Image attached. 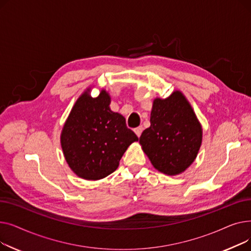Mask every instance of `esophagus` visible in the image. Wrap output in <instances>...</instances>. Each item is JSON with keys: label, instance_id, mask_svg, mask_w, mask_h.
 I'll return each instance as SVG.
<instances>
[{"label": "esophagus", "instance_id": "esophagus-1", "mask_svg": "<svg viewBox=\"0 0 251 251\" xmlns=\"http://www.w3.org/2000/svg\"><path fill=\"white\" fill-rule=\"evenodd\" d=\"M142 130H143L142 126H139V127H137V128H135V129H134V132H135V134H136L138 137L141 135Z\"/></svg>", "mask_w": 251, "mask_h": 251}]
</instances>
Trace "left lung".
Here are the masks:
<instances>
[{"label":"left lung","instance_id":"left-lung-1","mask_svg":"<svg viewBox=\"0 0 251 251\" xmlns=\"http://www.w3.org/2000/svg\"><path fill=\"white\" fill-rule=\"evenodd\" d=\"M201 140V126L180 91L153 100L151 126L139 142L156 170L166 175L184 172L195 160Z\"/></svg>","mask_w":251,"mask_h":251}]
</instances>
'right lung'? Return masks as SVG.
<instances>
[{"instance_id":"1","label":"right lung","mask_w":251,"mask_h":251,"mask_svg":"<svg viewBox=\"0 0 251 251\" xmlns=\"http://www.w3.org/2000/svg\"><path fill=\"white\" fill-rule=\"evenodd\" d=\"M88 91L71 110L62 131L61 146L78 177L99 180L114 172L127 148L138 137L126 126L122 115L111 111L107 92L101 90L92 99Z\"/></svg>"}]
</instances>
